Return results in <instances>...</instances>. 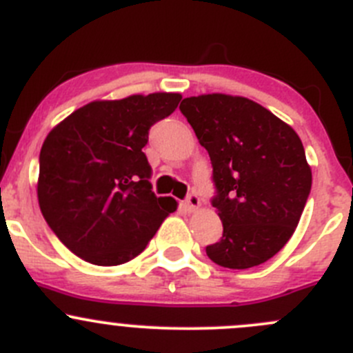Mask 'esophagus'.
I'll return each mask as SVG.
<instances>
[{
  "label": "esophagus",
  "mask_w": 353,
  "mask_h": 353,
  "mask_svg": "<svg viewBox=\"0 0 353 353\" xmlns=\"http://www.w3.org/2000/svg\"><path fill=\"white\" fill-rule=\"evenodd\" d=\"M200 205H201L200 198H198L194 193H191L190 196L186 198V207H188V210H190V212L198 210V208H200Z\"/></svg>",
  "instance_id": "esophagus-1"
}]
</instances>
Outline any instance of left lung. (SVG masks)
I'll list each match as a JSON object with an SVG mask.
<instances>
[{
  "mask_svg": "<svg viewBox=\"0 0 353 353\" xmlns=\"http://www.w3.org/2000/svg\"><path fill=\"white\" fill-rule=\"evenodd\" d=\"M179 110L208 152L222 221L212 262L250 269L274 256L299 225L312 186L305 150L292 125L243 97L184 98Z\"/></svg>",
  "mask_w": 353,
  "mask_h": 353,
  "instance_id": "obj_1",
  "label": "left lung"
}]
</instances>
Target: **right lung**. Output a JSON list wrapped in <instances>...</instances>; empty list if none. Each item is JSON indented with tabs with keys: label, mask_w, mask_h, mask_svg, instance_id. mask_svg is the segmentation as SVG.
<instances>
[{
	"label": "right lung",
	"mask_w": 353,
	"mask_h": 353,
	"mask_svg": "<svg viewBox=\"0 0 353 353\" xmlns=\"http://www.w3.org/2000/svg\"><path fill=\"white\" fill-rule=\"evenodd\" d=\"M179 93L97 100L72 112L46 136L39 153L37 200L51 231L94 265L138 256L177 208L155 196L143 153L148 131L169 117Z\"/></svg>",
	"instance_id": "obj_1"
}]
</instances>
